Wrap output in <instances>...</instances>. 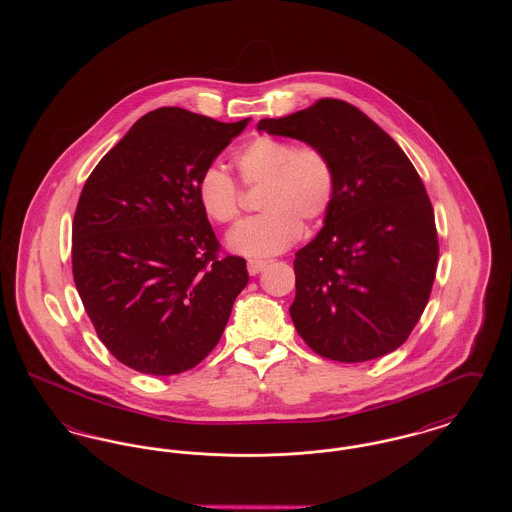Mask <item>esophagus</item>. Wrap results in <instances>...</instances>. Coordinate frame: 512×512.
<instances>
[{"mask_svg": "<svg viewBox=\"0 0 512 512\" xmlns=\"http://www.w3.org/2000/svg\"><path fill=\"white\" fill-rule=\"evenodd\" d=\"M265 267H267V261H261V259H249L247 261V272L251 276H257Z\"/></svg>", "mask_w": 512, "mask_h": 512, "instance_id": "1", "label": "esophagus"}]
</instances>
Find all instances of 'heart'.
I'll return each instance as SVG.
<instances>
[{"instance_id":"heart-1","label":"heart","mask_w":512,"mask_h":512,"mask_svg":"<svg viewBox=\"0 0 512 512\" xmlns=\"http://www.w3.org/2000/svg\"><path fill=\"white\" fill-rule=\"evenodd\" d=\"M247 188H263L265 213L244 220L228 234V247L247 257H270L295 244L303 224L326 217L336 197V169L317 144H299L274 136H257L236 155ZM203 213L230 224L242 213V188L220 167H207L195 184Z\"/></svg>"}]
</instances>
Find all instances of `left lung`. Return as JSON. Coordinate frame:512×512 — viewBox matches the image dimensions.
<instances>
[{
  "instance_id": "1",
  "label": "left lung",
  "mask_w": 512,
  "mask_h": 512,
  "mask_svg": "<svg viewBox=\"0 0 512 512\" xmlns=\"http://www.w3.org/2000/svg\"><path fill=\"white\" fill-rule=\"evenodd\" d=\"M322 147L336 197L313 242L295 253L297 334L320 357L363 363L403 345L438 268L434 209L418 172L378 124L341 99L257 124Z\"/></svg>"
}]
</instances>
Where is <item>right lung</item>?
Wrapping results in <instances>:
<instances>
[{"mask_svg":"<svg viewBox=\"0 0 512 512\" xmlns=\"http://www.w3.org/2000/svg\"><path fill=\"white\" fill-rule=\"evenodd\" d=\"M249 119L161 107L136 122L88 176L73 220V276L109 353L172 376L219 343L245 259L219 255L195 184Z\"/></svg>","mask_w":512,"mask_h":512,"instance_id":"obj_1","label":"right lung"}]
</instances>
